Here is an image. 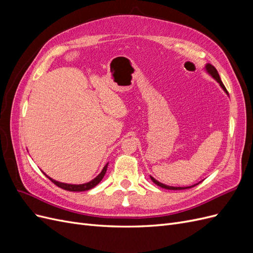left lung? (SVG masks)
Listing matches in <instances>:
<instances>
[{"mask_svg": "<svg viewBox=\"0 0 253 253\" xmlns=\"http://www.w3.org/2000/svg\"><path fill=\"white\" fill-rule=\"evenodd\" d=\"M204 70H205V72L208 74L210 77H212L214 80H215L218 84H219V86L223 88V90L225 91V93L228 95V97H229V94H228V91H227V89H226V87H225V85L223 84V82H221V80H220V77H219V75H218V73H217V71H216V68L214 67L213 65H211L210 63H207L206 65H205V67H204ZM150 178L152 179V181L154 182V183H156L157 186H159V187H162V188H164V189H168V190H183V189H189V188H192V187H194V186H196V185H198V183L200 182H202V181H200V182H197V183H195V185H192V186H188V187H173V186H168V185H166V183H163V182H160V181H158L157 179H155L154 177H153V176H151L150 175Z\"/></svg>", "mask_w": 253, "mask_h": 253, "instance_id": "obj_1", "label": "left lung"}]
</instances>
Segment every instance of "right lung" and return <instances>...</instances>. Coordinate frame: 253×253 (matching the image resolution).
<instances>
[{"instance_id": "obj_1", "label": "right lung", "mask_w": 253, "mask_h": 253, "mask_svg": "<svg viewBox=\"0 0 253 253\" xmlns=\"http://www.w3.org/2000/svg\"><path fill=\"white\" fill-rule=\"evenodd\" d=\"M108 165H109V163L106 164L104 167H103V169H102V171L99 173L96 177L94 178V179H91V180H89L88 182H85V183H80V185H73V183H65V182H61V181H57V180H55V179H52V178H50L48 175H46L47 177L55 183V185H57L58 187H60V188H62V189H64V190H67V191H72V192H81V191H87V190H90V189H93L94 187H96L99 182H100L101 180H102V178L104 177V175H105V172H106V169H108Z\"/></svg>"}]
</instances>
